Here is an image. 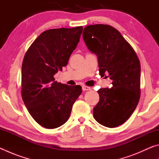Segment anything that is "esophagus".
Here are the masks:
<instances>
[{"mask_svg":"<svg viewBox=\"0 0 159 159\" xmlns=\"http://www.w3.org/2000/svg\"><path fill=\"white\" fill-rule=\"evenodd\" d=\"M82 89L83 91H87V90H91V88L90 87H88V86H85V85H83Z\"/></svg>","mask_w":159,"mask_h":159,"instance_id":"esophagus-1","label":"esophagus"}]
</instances>
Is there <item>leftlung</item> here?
<instances>
[{"label": "left lung", "instance_id": "1", "mask_svg": "<svg viewBox=\"0 0 159 159\" xmlns=\"http://www.w3.org/2000/svg\"><path fill=\"white\" fill-rule=\"evenodd\" d=\"M83 38L88 49L98 56L101 76L108 74L111 88H100L93 109L101 125L115 128L127 120L140 98V62L135 51L117 29L107 25L85 26ZM106 77V76H105Z\"/></svg>", "mask_w": 159, "mask_h": 159}]
</instances>
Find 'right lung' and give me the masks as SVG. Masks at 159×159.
<instances>
[{
	"instance_id": "add662e5",
	"label": "right lung",
	"mask_w": 159,
	"mask_h": 159,
	"mask_svg": "<svg viewBox=\"0 0 159 159\" xmlns=\"http://www.w3.org/2000/svg\"><path fill=\"white\" fill-rule=\"evenodd\" d=\"M83 26L52 29L39 35L26 51L21 66V98L32 118L53 129L68 120L80 85L55 81V75L68 64L79 43Z\"/></svg>"
}]
</instances>
